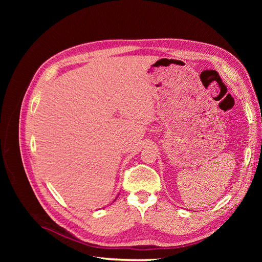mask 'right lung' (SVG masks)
Masks as SVG:
<instances>
[{"label":"right lung","mask_w":262,"mask_h":262,"mask_svg":"<svg viewBox=\"0 0 262 262\" xmlns=\"http://www.w3.org/2000/svg\"><path fill=\"white\" fill-rule=\"evenodd\" d=\"M115 200H116V199H115ZM115 200H114V202H115Z\"/></svg>","instance_id":"obj_1"}]
</instances>
